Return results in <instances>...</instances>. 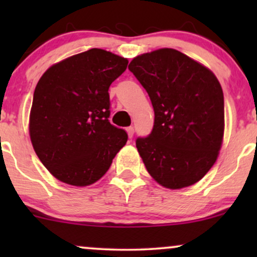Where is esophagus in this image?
<instances>
[{
    "instance_id": "1",
    "label": "esophagus",
    "mask_w": 257,
    "mask_h": 257,
    "mask_svg": "<svg viewBox=\"0 0 257 257\" xmlns=\"http://www.w3.org/2000/svg\"><path fill=\"white\" fill-rule=\"evenodd\" d=\"M126 133H128L129 138H133V135H134V128H133V126H128V128H126Z\"/></svg>"
}]
</instances>
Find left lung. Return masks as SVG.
<instances>
[{
    "instance_id": "left-lung-1",
    "label": "left lung",
    "mask_w": 257,
    "mask_h": 257,
    "mask_svg": "<svg viewBox=\"0 0 257 257\" xmlns=\"http://www.w3.org/2000/svg\"><path fill=\"white\" fill-rule=\"evenodd\" d=\"M128 69L155 111L152 132L137 139L147 172L172 190L196 184L214 166L222 144L225 106L219 81L172 48L139 55Z\"/></svg>"
}]
</instances>
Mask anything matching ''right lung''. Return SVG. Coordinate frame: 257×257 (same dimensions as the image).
Returning <instances> with one entry per match:
<instances>
[{
  "instance_id": "right-lung-1",
  "label": "right lung",
  "mask_w": 257,
  "mask_h": 257,
  "mask_svg": "<svg viewBox=\"0 0 257 257\" xmlns=\"http://www.w3.org/2000/svg\"><path fill=\"white\" fill-rule=\"evenodd\" d=\"M128 60L99 48L53 65L35 88L30 138L42 164L72 186L98 181L125 145L128 134L112 125L108 88Z\"/></svg>"
}]
</instances>
